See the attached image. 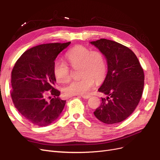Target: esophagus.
Masks as SVG:
<instances>
[{
	"label": "esophagus",
	"instance_id": "1",
	"mask_svg": "<svg viewBox=\"0 0 160 160\" xmlns=\"http://www.w3.org/2000/svg\"><path fill=\"white\" fill-rule=\"evenodd\" d=\"M82 98H89V97H91V95H81Z\"/></svg>",
	"mask_w": 160,
	"mask_h": 160
}]
</instances>
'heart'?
<instances>
[{
    "label": "heart",
    "mask_w": 160,
    "mask_h": 160,
    "mask_svg": "<svg viewBox=\"0 0 160 160\" xmlns=\"http://www.w3.org/2000/svg\"><path fill=\"white\" fill-rule=\"evenodd\" d=\"M65 58L71 68L79 67V75L81 78L65 88L63 91L66 96L87 94L94 86L95 80L100 81L106 75L105 58L97 49L91 50L88 47L78 45L69 49ZM53 71L56 80L61 83H68L71 81V69L66 63L56 61L53 63Z\"/></svg>",
    "instance_id": "heart-1"
}]
</instances>
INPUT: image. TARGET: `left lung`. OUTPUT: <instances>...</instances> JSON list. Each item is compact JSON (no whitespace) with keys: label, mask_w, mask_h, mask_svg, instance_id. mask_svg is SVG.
Segmentation results:
<instances>
[{"label":"left lung","mask_w":160,"mask_h":160,"mask_svg":"<svg viewBox=\"0 0 160 160\" xmlns=\"http://www.w3.org/2000/svg\"><path fill=\"white\" fill-rule=\"evenodd\" d=\"M105 56L108 72L98 91L107 95L94 114L101 122H122L138 104L144 85V70L135 53L121 43L107 39L91 42Z\"/></svg>","instance_id":"1"}]
</instances>
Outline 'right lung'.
I'll return each instance as SVG.
<instances>
[{"instance_id": "obj_1", "label": "right lung", "mask_w": 160, "mask_h": 160, "mask_svg": "<svg viewBox=\"0 0 160 160\" xmlns=\"http://www.w3.org/2000/svg\"><path fill=\"white\" fill-rule=\"evenodd\" d=\"M71 43H50L28 49L15 63L10 92L14 107L30 122L46 126L62 113L66 101L59 98L53 66L58 54ZM52 98H51V97Z\"/></svg>"}]
</instances>
